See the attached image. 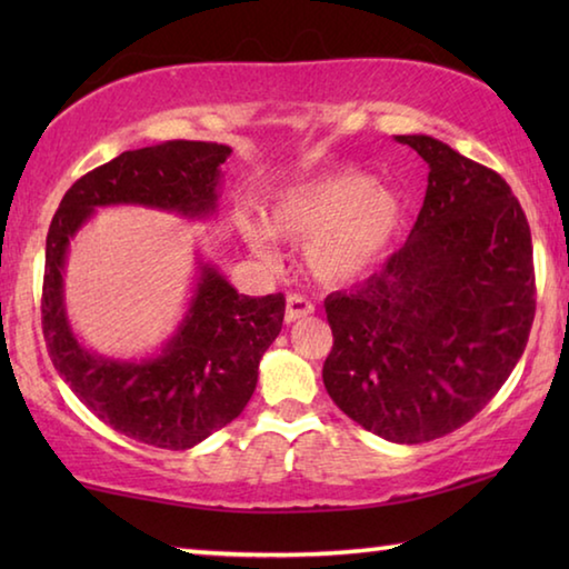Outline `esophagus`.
Instances as JSON below:
<instances>
[{
	"mask_svg": "<svg viewBox=\"0 0 569 569\" xmlns=\"http://www.w3.org/2000/svg\"><path fill=\"white\" fill-rule=\"evenodd\" d=\"M313 313V303L308 298L291 293L286 298V323H293L298 319H306V316Z\"/></svg>",
	"mask_w": 569,
	"mask_h": 569,
	"instance_id": "obj_1",
	"label": "esophagus"
}]
</instances>
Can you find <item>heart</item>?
<instances>
[{"mask_svg":"<svg viewBox=\"0 0 569 569\" xmlns=\"http://www.w3.org/2000/svg\"><path fill=\"white\" fill-rule=\"evenodd\" d=\"M403 218V196L363 170L323 172L291 182L268 200L266 220L240 213L236 228L263 261L276 258V236L306 240V266L316 281L349 283L387 253Z\"/></svg>","mask_w":569,"mask_h":569,"instance_id":"heart-1","label":"heart"}]
</instances>
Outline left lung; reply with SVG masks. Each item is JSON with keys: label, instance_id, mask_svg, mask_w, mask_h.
<instances>
[{"label": "left lung", "instance_id": "obj_1", "mask_svg": "<svg viewBox=\"0 0 569 569\" xmlns=\"http://www.w3.org/2000/svg\"><path fill=\"white\" fill-rule=\"evenodd\" d=\"M429 166L417 223L381 271L326 298L336 407L393 445L467 423L502 389L535 319L532 236L507 182L431 134H397Z\"/></svg>", "mask_w": 569, "mask_h": 569}]
</instances>
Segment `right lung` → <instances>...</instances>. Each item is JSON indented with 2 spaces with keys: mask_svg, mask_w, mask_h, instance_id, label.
<instances>
[{
  "mask_svg": "<svg viewBox=\"0 0 569 569\" xmlns=\"http://www.w3.org/2000/svg\"><path fill=\"white\" fill-rule=\"evenodd\" d=\"M218 142L170 140L122 152L64 192L44 248L42 331L54 369L94 417L120 435L160 449H190L246 409L258 363L283 326V293L246 296L213 263L196 258L190 301L156 353L114 359L84 346L64 301L70 240L98 208L138 206L186 220L216 216L220 166L230 158Z\"/></svg>",
  "mask_w": 569,
  "mask_h": 569,
  "instance_id": "right-lung-1",
  "label": "right lung"
}]
</instances>
